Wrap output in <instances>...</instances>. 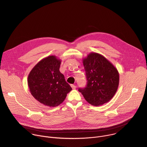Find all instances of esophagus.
I'll list each match as a JSON object with an SVG mask.
<instances>
[{"instance_id":"esophagus-1","label":"esophagus","mask_w":147,"mask_h":147,"mask_svg":"<svg viewBox=\"0 0 147 147\" xmlns=\"http://www.w3.org/2000/svg\"><path fill=\"white\" fill-rule=\"evenodd\" d=\"M71 88H72V89H73V90H75V89L76 88V86L75 85L71 84Z\"/></svg>"}]
</instances>
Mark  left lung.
<instances>
[{
  "label": "left lung",
  "instance_id": "1",
  "mask_svg": "<svg viewBox=\"0 0 147 147\" xmlns=\"http://www.w3.org/2000/svg\"><path fill=\"white\" fill-rule=\"evenodd\" d=\"M87 84L79 88L85 99L93 106L108 102L116 94L119 84L117 69L107 59L98 53L91 52L82 59Z\"/></svg>",
  "mask_w": 147,
  "mask_h": 147
}]
</instances>
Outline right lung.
Masks as SVG:
<instances>
[{
	"instance_id": "obj_1",
	"label": "right lung",
	"mask_w": 147,
	"mask_h": 147,
	"mask_svg": "<svg viewBox=\"0 0 147 147\" xmlns=\"http://www.w3.org/2000/svg\"><path fill=\"white\" fill-rule=\"evenodd\" d=\"M60 64L61 60L56 56H49L40 60L28 75L31 95L45 106L57 107L72 90L59 71Z\"/></svg>"
}]
</instances>
